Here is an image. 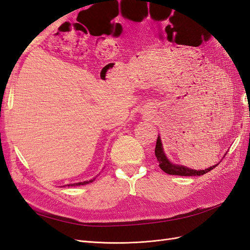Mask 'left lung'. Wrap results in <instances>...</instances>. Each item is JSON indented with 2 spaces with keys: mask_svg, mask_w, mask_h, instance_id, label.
<instances>
[{
  "mask_svg": "<svg viewBox=\"0 0 250 250\" xmlns=\"http://www.w3.org/2000/svg\"><path fill=\"white\" fill-rule=\"evenodd\" d=\"M226 155V154H224ZM155 156L157 158V162L160 164V168L166 172L167 174H170V175H180V176H200L206 174L208 172H209L210 170H213L214 168H216L217 166L219 165L216 164L211 167L204 169V170H193L188 167H185V166L181 165H177V164H173L169 158L166 155L164 148H163V144H162V140L161 137L158 135V138L156 140V146H155Z\"/></svg>",
  "mask_w": 250,
  "mask_h": 250,
  "instance_id": "8db88e82",
  "label": "left lung"
}]
</instances>
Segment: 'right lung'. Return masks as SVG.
Segmentation results:
<instances>
[{"label":"right lung","instance_id":"obj_1","mask_svg":"<svg viewBox=\"0 0 250 250\" xmlns=\"http://www.w3.org/2000/svg\"><path fill=\"white\" fill-rule=\"evenodd\" d=\"M95 180V177L90 180H86V181H82V183H76V184H70V185H66L67 187H77V186H83V185H87L89 183H93Z\"/></svg>","mask_w":250,"mask_h":250}]
</instances>
